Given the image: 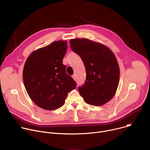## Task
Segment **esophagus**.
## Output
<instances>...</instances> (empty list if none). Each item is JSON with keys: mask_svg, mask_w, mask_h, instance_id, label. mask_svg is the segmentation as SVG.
Wrapping results in <instances>:
<instances>
[{"mask_svg": "<svg viewBox=\"0 0 150 150\" xmlns=\"http://www.w3.org/2000/svg\"><path fill=\"white\" fill-rule=\"evenodd\" d=\"M72 78H73V79H74V80H76V76H75V75H72Z\"/></svg>", "mask_w": 150, "mask_h": 150, "instance_id": "1", "label": "esophagus"}]
</instances>
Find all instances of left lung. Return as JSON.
<instances>
[{
  "label": "left lung",
  "instance_id": "left-lung-1",
  "mask_svg": "<svg viewBox=\"0 0 150 150\" xmlns=\"http://www.w3.org/2000/svg\"><path fill=\"white\" fill-rule=\"evenodd\" d=\"M71 49L82 59L86 80L78 87L85 103L101 105L109 101L117 90L120 71L117 59L105 46L87 38L70 40Z\"/></svg>",
  "mask_w": 150,
  "mask_h": 150
}]
</instances>
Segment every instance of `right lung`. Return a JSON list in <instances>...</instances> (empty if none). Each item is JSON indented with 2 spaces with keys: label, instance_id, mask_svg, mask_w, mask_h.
Here are the masks:
<instances>
[{
  "label": "right lung",
  "instance_id": "right-lung-1",
  "mask_svg": "<svg viewBox=\"0 0 150 150\" xmlns=\"http://www.w3.org/2000/svg\"><path fill=\"white\" fill-rule=\"evenodd\" d=\"M67 41H56L33 52L23 70V81L32 101L47 110H56L64 104L76 82L66 72L63 59L67 50Z\"/></svg>",
  "mask_w": 150,
  "mask_h": 150
}]
</instances>
